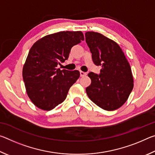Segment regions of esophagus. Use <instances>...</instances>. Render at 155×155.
Instances as JSON below:
<instances>
[{
    "instance_id": "obj_1",
    "label": "esophagus",
    "mask_w": 155,
    "mask_h": 155,
    "mask_svg": "<svg viewBox=\"0 0 155 155\" xmlns=\"http://www.w3.org/2000/svg\"><path fill=\"white\" fill-rule=\"evenodd\" d=\"M80 75H81V77H85V76L87 75V73L84 72L83 71H80Z\"/></svg>"
}]
</instances>
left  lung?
I'll return each mask as SVG.
<instances>
[{"instance_id": "left-lung-1", "label": "left lung", "mask_w": 155, "mask_h": 155, "mask_svg": "<svg viewBox=\"0 0 155 155\" xmlns=\"http://www.w3.org/2000/svg\"><path fill=\"white\" fill-rule=\"evenodd\" d=\"M85 41L94 64L101 65L99 74H88L91 85L86 88L89 98L107 111H114L127 101L133 88L132 72L121 48L102 34L86 32Z\"/></svg>"}]
</instances>
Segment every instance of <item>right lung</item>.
Returning a JSON list of instances; mask_svg holds the SVG:
<instances>
[{"label": "right lung", "mask_w": 155, "mask_h": 155, "mask_svg": "<svg viewBox=\"0 0 155 155\" xmlns=\"http://www.w3.org/2000/svg\"><path fill=\"white\" fill-rule=\"evenodd\" d=\"M83 40L81 31H61L44 37L31 48L22 77L28 96L38 108L50 111L66 98L80 72L61 70L57 65L67 60L72 47Z\"/></svg>", "instance_id": "right-lung-1"}]
</instances>
